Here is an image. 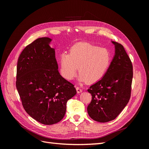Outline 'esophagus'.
I'll use <instances>...</instances> for the list:
<instances>
[{
    "mask_svg": "<svg viewBox=\"0 0 149 149\" xmlns=\"http://www.w3.org/2000/svg\"><path fill=\"white\" fill-rule=\"evenodd\" d=\"M76 91H77L78 93H80L82 92V89H81L79 87H76Z\"/></svg>",
    "mask_w": 149,
    "mask_h": 149,
    "instance_id": "1",
    "label": "esophagus"
}]
</instances>
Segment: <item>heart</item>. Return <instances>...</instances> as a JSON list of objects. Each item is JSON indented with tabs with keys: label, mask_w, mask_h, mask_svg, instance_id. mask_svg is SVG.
<instances>
[{
	"label": "heart",
	"mask_w": 149,
	"mask_h": 149,
	"mask_svg": "<svg viewBox=\"0 0 149 149\" xmlns=\"http://www.w3.org/2000/svg\"><path fill=\"white\" fill-rule=\"evenodd\" d=\"M111 61V53L106 48L88 42L73 45L69 54L62 52L58 57L60 73L64 78L71 80L79 71L81 81L94 83L104 75Z\"/></svg>",
	"instance_id": "b5f03b06"
}]
</instances>
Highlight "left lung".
Here are the masks:
<instances>
[{"label":"left lung","mask_w":149,"mask_h":149,"mask_svg":"<svg viewBox=\"0 0 149 149\" xmlns=\"http://www.w3.org/2000/svg\"><path fill=\"white\" fill-rule=\"evenodd\" d=\"M115 53L102 78L88 91L92 100L87 107L90 118L100 123L116 119L127 104L133 77L132 65L124 47L111 41Z\"/></svg>","instance_id":"8db88e82"}]
</instances>
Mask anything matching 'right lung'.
I'll return each mask as SVG.
<instances>
[{
	"label": "right lung",
	"mask_w": 149,
	"mask_h": 149,
	"mask_svg": "<svg viewBox=\"0 0 149 149\" xmlns=\"http://www.w3.org/2000/svg\"><path fill=\"white\" fill-rule=\"evenodd\" d=\"M52 39L42 37L26 46L19 58L16 87L25 111L45 125L60 122L67 101L76 94L74 85L58 72Z\"/></svg>",
	"instance_id": "right-lung-1"
}]
</instances>
